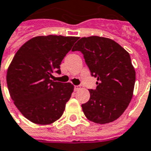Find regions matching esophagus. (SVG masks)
Here are the masks:
<instances>
[{
	"mask_svg": "<svg viewBox=\"0 0 151 151\" xmlns=\"http://www.w3.org/2000/svg\"><path fill=\"white\" fill-rule=\"evenodd\" d=\"M81 87H80V85H77V86H75V91H78L80 90Z\"/></svg>",
	"mask_w": 151,
	"mask_h": 151,
	"instance_id": "obj_1",
	"label": "esophagus"
}]
</instances>
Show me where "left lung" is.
<instances>
[{
    "label": "left lung",
    "instance_id": "1",
    "mask_svg": "<svg viewBox=\"0 0 151 151\" xmlns=\"http://www.w3.org/2000/svg\"><path fill=\"white\" fill-rule=\"evenodd\" d=\"M71 51L83 53L96 89L82 104L88 119L99 124L111 123L125 111L133 96L135 70L130 54L113 40L92 36L79 40Z\"/></svg>",
    "mask_w": 151,
    "mask_h": 151
}]
</instances>
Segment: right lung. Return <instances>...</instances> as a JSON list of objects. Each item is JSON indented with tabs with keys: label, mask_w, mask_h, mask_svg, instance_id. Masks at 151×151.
<instances>
[{
	"label": "right lung",
	"mask_w": 151,
	"mask_h": 151,
	"mask_svg": "<svg viewBox=\"0 0 151 151\" xmlns=\"http://www.w3.org/2000/svg\"><path fill=\"white\" fill-rule=\"evenodd\" d=\"M79 39L76 37L39 36L19 48L7 71L10 96L29 121L47 125L62 116L74 86L51 80L60 74L61 62Z\"/></svg>",
	"instance_id": "obj_1"
}]
</instances>
